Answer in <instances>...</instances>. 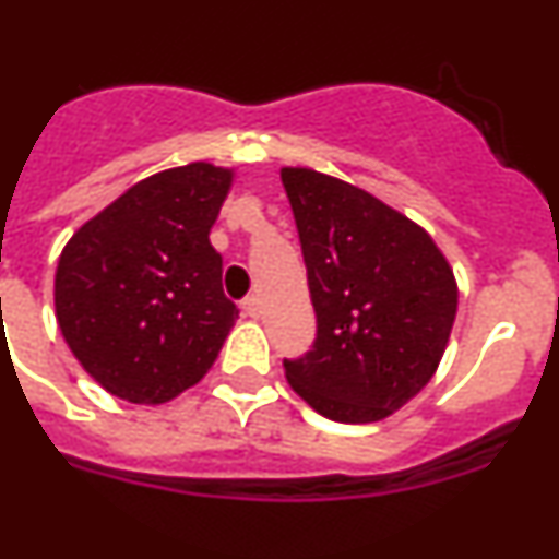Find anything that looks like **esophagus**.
I'll return each instance as SVG.
<instances>
[{"mask_svg": "<svg viewBox=\"0 0 559 559\" xmlns=\"http://www.w3.org/2000/svg\"><path fill=\"white\" fill-rule=\"evenodd\" d=\"M242 311H246L248 317L257 319L259 311H262V306H259V297L257 295H248L246 300H242Z\"/></svg>", "mask_w": 559, "mask_h": 559, "instance_id": "obj_1", "label": "esophagus"}]
</instances>
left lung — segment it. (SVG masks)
Masks as SVG:
<instances>
[{
    "mask_svg": "<svg viewBox=\"0 0 559 559\" xmlns=\"http://www.w3.org/2000/svg\"><path fill=\"white\" fill-rule=\"evenodd\" d=\"M308 270L317 338L286 379L319 415L373 424L435 377L459 289L440 248L362 188L313 169H281Z\"/></svg>",
    "mask_w": 559,
    "mask_h": 559,
    "instance_id": "1",
    "label": "left lung"
}]
</instances>
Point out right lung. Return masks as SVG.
Segmentation results:
<instances>
[{"mask_svg":"<svg viewBox=\"0 0 559 559\" xmlns=\"http://www.w3.org/2000/svg\"><path fill=\"white\" fill-rule=\"evenodd\" d=\"M231 171L188 164L135 182L64 246L57 322L75 360L130 404H164L197 384L237 319L210 229Z\"/></svg>","mask_w":559,"mask_h":559,"instance_id":"obj_1","label":"right lung"}]
</instances>
